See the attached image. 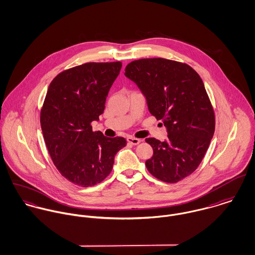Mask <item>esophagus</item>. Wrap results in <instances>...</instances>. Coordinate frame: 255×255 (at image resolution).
<instances>
[{
	"label": "esophagus",
	"instance_id": "34e87169",
	"mask_svg": "<svg viewBox=\"0 0 255 255\" xmlns=\"http://www.w3.org/2000/svg\"><path fill=\"white\" fill-rule=\"evenodd\" d=\"M127 140H128V143H130V144H132V145H137V144L140 142V139L135 138V137H132V136L128 137V138H127Z\"/></svg>",
	"mask_w": 255,
	"mask_h": 255
}]
</instances>
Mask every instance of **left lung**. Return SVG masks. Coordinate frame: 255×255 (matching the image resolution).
<instances>
[{
    "instance_id": "obj_1",
    "label": "left lung",
    "mask_w": 255,
    "mask_h": 255,
    "mask_svg": "<svg viewBox=\"0 0 255 255\" xmlns=\"http://www.w3.org/2000/svg\"><path fill=\"white\" fill-rule=\"evenodd\" d=\"M125 71L145 96L150 114L167 128L166 141L145 139L153 148L147 170L170 183L191 175L215 131L214 110L201 77L190 66L163 58L133 61Z\"/></svg>"
}]
</instances>
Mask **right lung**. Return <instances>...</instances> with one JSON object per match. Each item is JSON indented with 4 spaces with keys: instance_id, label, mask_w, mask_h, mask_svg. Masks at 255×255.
Instances as JSON below:
<instances>
[{
    "instance_id": "add662e5",
    "label": "right lung",
    "mask_w": 255,
    "mask_h": 255,
    "mask_svg": "<svg viewBox=\"0 0 255 255\" xmlns=\"http://www.w3.org/2000/svg\"><path fill=\"white\" fill-rule=\"evenodd\" d=\"M121 62L86 63L59 73L50 83L40 124L51 159L68 181L87 187L104 181L124 137L93 131L91 123L105 109Z\"/></svg>"
}]
</instances>
